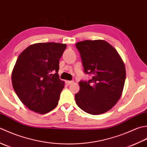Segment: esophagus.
Returning <instances> with one entry per match:
<instances>
[{
  "mask_svg": "<svg viewBox=\"0 0 147 147\" xmlns=\"http://www.w3.org/2000/svg\"><path fill=\"white\" fill-rule=\"evenodd\" d=\"M65 83L67 84V85H70V84H71L74 83V81H70V80H66Z\"/></svg>",
  "mask_w": 147,
  "mask_h": 147,
  "instance_id": "1",
  "label": "esophagus"
}]
</instances>
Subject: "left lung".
I'll return each mask as SVG.
<instances>
[{"label":"left lung","mask_w":147,"mask_h":147,"mask_svg":"<svg viewBox=\"0 0 147 147\" xmlns=\"http://www.w3.org/2000/svg\"><path fill=\"white\" fill-rule=\"evenodd\" d=\"M76 46L84 72L92 74L89 81L79 82V92L75 95L76 103L89 114H102L114 107L121 97L126 74L124 63L105 40H86Z\"/></svg>","instance_id":"left-lung-1"}]
</instances>
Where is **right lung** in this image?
Returning a JSON list of instances; mask_svg holds the SVG:
<instances>
[{
  "label": "right lung",
  "instance_id": "1",
  "mask_svg": "<svg viewBox=\"0 0 147 147\" xmlns=\"http://www.w3.org/2000/svg\"><path fill=\"white\" fill-rule=\"evenodd\" d=\"M65 44H32L19 55L11 80L20 101L35 112L44 114L55 109L65 82L59 79V61Z\"/></svg>",
  "mask_w": 147,
  "mask_h": 147
}]
</instances>
